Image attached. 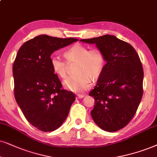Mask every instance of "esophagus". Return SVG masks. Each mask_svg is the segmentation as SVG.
I'll use <instances>...</instances> for the list:
<instances>
[{
    "label": "esophagus",
    "mask_w": 157,
    "mask_h": 157,
    "mask_svg": "<svg viewBox=\"0 0 157 157\" xmlns=\"http://www.w3.org/2000/svg\"><path fill=\"white\" fill-rule=\"evenodd\" d=\"M77 98H82L83 97L85 96V95L84 94H77Z\"/></svg>",
    "instance_id": "esophagus-1"
}]
</instances>
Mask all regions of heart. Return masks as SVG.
I'll return each mask as SVG.
<instances>
[{"instance_id": "obj_1", "label": "heart", "mask_w": 157, "mask_h": 157, "mask_svg": "<svg viewBox=\"0 0 157 157\" xmlns=\"http://www.w3.org/2000/svg\"><path fill=\"white\" fill-rule=\"evenodd\" d=\"M67 62L77 61L75 72L77 74L67 77L64 80L67 88L75 92H83L92 85V77L100 76L106 65L104 53L99 49L88 48L80 44H75L69 48L64 53ZM58 56H51L50 64L56 74L61 77L67 75L68 64Z\"/></svg>"}]
</instances>
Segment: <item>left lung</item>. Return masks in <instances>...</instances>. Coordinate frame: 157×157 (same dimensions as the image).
I'll return each instance as SVG.
<instances>
[{
  "label": "left lung",
  "instance_id": "left-lung-1",
  "mask_svg": "<svg viewBox=\"0 0 157 157\" xmlns=\"http://www.w3.org/2000/svg\"><path fill=\"white\" fill-rule=\"evenodd\" d=\"M80 41L95 43L106 61L96 85L89 93L96 101L91 116L102 130L117 131L136 114L144 93V69L139 56L131 45L114 35Z\"/></svg>",
  "mask_w": 157,
  "mask_h": 157
}]
</instances>
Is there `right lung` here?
I'll return each instance as SVG.
<instances>
[{"mask_svg": "<svg viewBox=\"0 0 157 157\" xmlns=\"http://www.w3.org/2000/svg\"><path fill=\"white\" fill-rule=\"evenodd\" d=\"M77 40L41 35L18 51L13 65L16 101L27 120L41 131L59 128L75 100L74 93L62 88L50 59L55 51Z\"/></svg>", "mask_w": 157, "mask_h": 157, "instance_id": "obj_1", "label": "right lung"}]
</instances>
